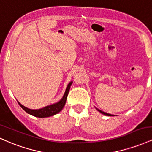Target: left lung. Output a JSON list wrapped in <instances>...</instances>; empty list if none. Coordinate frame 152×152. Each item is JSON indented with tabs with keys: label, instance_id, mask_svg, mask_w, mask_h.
<instances>
[{
	"label": "left lung",
	"instance_id": "obj_1",
	"mask_svg": "<svg viewBox=\"0 0 152 152\" xmlns=\"http://www.w3.org/2000/svg\"><path fill=\"white\" fill-rule=\"evenodd\" d=\"M96 108V107H95ZM96 110L98 111H99V112L100 113H102V114H104V115H105V116H113L112 114H108V113H106V112H104V111H101L100 109H97V108H96Z\"/></svg>",
	"mask_w": 152,
	"mask_h": 152
}]
</instances>
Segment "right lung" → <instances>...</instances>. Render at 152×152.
<instances>
[{"label":"right lung","mask_w":152,"mask_h":152,"mask_svg":"<svg viewBox=\"0 0 152 152\" xmlns=\"http://www.w3.org/2000/svg\"><path fill=\"white\" fill-rule=\"evenodd\" d=\"M73 81H70L68 84L67 87H66L65 93H64V96H63L62 99H61L59 102L57 103H55V104H50V105H48L47 106H45V107L42 108V109H30L26 107V106H23L21 104L18 103V104L20 105V107L22 108L26 112H27L28 114L32 115V116H36V117L38 118H45V117H49V116H53V115L58 114V113L60 112L63 109L64 106H65L66 99H67V96L69 94V91L70 90V87L72 84Z\"/></svg>","instance_id":"right-lung-1"}]
</instances>
